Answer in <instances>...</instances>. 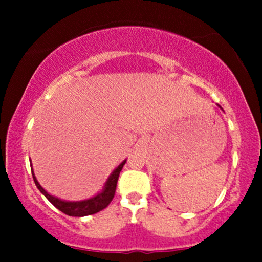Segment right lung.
Returning a JSON list of instances; mask_svg holds the SVG:
<instances>
[{
    "mask_svg": "<svg viewBox=\"0 0 262 262\" xmlns=\"http://www.w3.org/2000/svg\"><path fill=\"white\" fill-rule=\"evenodd\" d=\"M125 161H122L121 164L118 165V167L113 170V172L111 173L110 177L107 179L106 183H104L103 189L101 192H98L96 196H93L89 200H83V201H64L60 200V198L52 196L50 193H48L45 189L41 187L40 183L38 182L37 177L34 176V172H33V167H32V175H33V180H34L35 186H37L39 191L44 194L45 197L49 200V202L54 204L59 210H61L62 213L65 214L71 215V217H85V215H91L95 214V213L100 212V210L104 209L108 204L111 203V201L113 200L114 193H116V187H117V182H118V177H119V172H121L123 166H124Z\"/></svg>",
    "mask_w": 262,
    "mask_h": 262,
    "instance_id": "add662e5",
    "label": "right lung"
}]
</instances>
